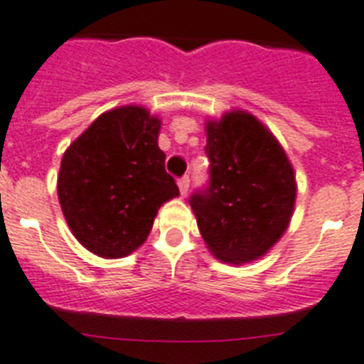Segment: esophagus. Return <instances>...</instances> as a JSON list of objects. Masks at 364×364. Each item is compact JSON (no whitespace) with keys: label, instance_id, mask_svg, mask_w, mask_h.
<instances>
[{"label":"esophagus","instance_id":"1","mask_svg":"<svg viewBox=\"0 0 364 364\" xmlns=\"http://www.w3.org/2000/svg\"><path fill=\"white\" fill-rule=\"evenodd\" d=\"M178 188H180V193H182V196H186V193H188V190H190V176H188V174H184L182 178H178Z\"/></svg>","mask_w":364,"mask_h":364}]
</instances>
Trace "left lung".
Here are the masks:
<instances>
[{
  "label": "left lung",
  "mask_w": 364,
  "mask_h": 364,
  "mask_svg": "<svg viewBox=\"0 0 364 364\" xmlns=\"http://www.w3.org/2000/svg\"><path fill=\"white\" fill-rule=\"evenodd\" d=\"M208 184L190 205L218 259L250 263L284 235L295 206V174L274 135L242 110L206 124Z\"/></svg>",
  "instance_id": "1"
}]
</instances>
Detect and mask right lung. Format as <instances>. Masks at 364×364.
<instances>
[{
	"mask_svg": "<svg viewBox=\"0 0 364 364\" xmlns=\"http://www.w3.org/2000/svg\"><path fill=\"white\" fill-rule=\"evenodd\" d=\"M161 122L142 107L101 114L63 154L58 197L73 235L100 257L136 250L178 186L158 146Z\"/></svg>",
	"mask_w": 364,
	"mask_h": 364,
	"instance_id": "right-lung-1",
	"label": "right lung"
}]
</instances>
